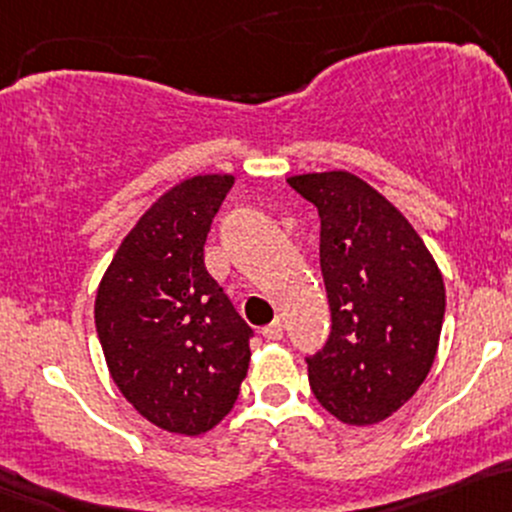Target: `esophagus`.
<instances>
[{
	"instance_id": "34e87169",
	"label": "esophagus",
	"mask_w": 512,
	"mask_h": 512,
	"mask_svg": "<svg viewBox=\"0 0 512 512\" xmlns=\"http://www.w3.org/2000/svg\"><path fill=\"white\" fill-rule=\"evenodd\" d=\"M262 335H265L267 340H282V335H284L282 320H272V323L265 325V328H262Z\"/></svg>"
}]
</instances>
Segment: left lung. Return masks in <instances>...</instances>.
Listing matches in <instances>:
<instances>
[{
  "instance_id": "8db88e82",
  "label": "left lung",
  "mask_w": 512,
  "mask_h": 512,
  "mask_svg": "<svg viewBox=\"0 0 512 512\" xmlns=\"http://www.w3.org/2000/svg\"><path fill=\"white\" fill-rule=\"evenodd\" d=\"M320 216L330 335L306 357L320 406L347 425L396 413L428 376L445 320V284L411 223L350 172L289 179Z\"/></svg>"
}]
</instances>
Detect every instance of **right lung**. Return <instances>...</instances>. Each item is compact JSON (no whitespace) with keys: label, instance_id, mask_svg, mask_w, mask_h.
Here are the masks:
<instances>
[{"label":"right lung","instance_id":"right-lung-1","mask_svg":"<svg viewBox=\"0 0 512 512\" xmlns=\"http://www.w3.org/2000/svg\"><path fill=\"white\" fill-rule=\"evenodd\" d=\"M230 187V174H201L157 199L121 243L94 303L114 384L143 418L179 435L221 423L250 364L252 328L204 265Z\"/></svg>","mask_w":512,"mask_h":512}]
</instances>
